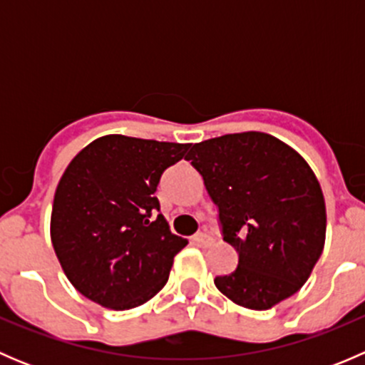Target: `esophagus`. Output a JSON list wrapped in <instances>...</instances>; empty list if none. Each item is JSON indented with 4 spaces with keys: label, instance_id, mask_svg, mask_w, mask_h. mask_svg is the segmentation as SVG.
<instances>
[{
    "label": "esophagus",
    "instance_id": "esophagus-1",
    "mask_svg": "<svg viewBox=\"0 0 365 365\" xmlns=\"http://www.w3.org/2000/svg\"><path fill=\"white\" fill-rule=\"evenodd\" d=\"M192 244L197 245V247H210V245L213 244L212 237H208V235H196V237H192Z\"/></svg>",
    "mask_w": 365,
    "mask_h": 365
}]
</instances>
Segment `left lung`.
<instances>
[{"instance_id":"left-lung-1","label":"left lung","mask_w":365,"mask_h":365,"mask_svg":"<svg viewBox=\"0 0 365 365\" xmlns=\"http://www.w3.org/2000/svg\"><path fill=\"white\" fill-rule=\"evenodd\" d=\"M187 160L219 206L224 242L238 267L215 277L222 295L267 311L295 295L325 245L327 210L314 171L292 146L264 132L196 143Z\"/></svg>"}]
</instances>
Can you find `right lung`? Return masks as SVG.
<instances>
[{
    "instance_id": "right-lung-1",
    "label": "right lung",
    "mask_w": 365,
    "mask_h": 365,
    "mask_svg": "<svg viewBox=\"0 0 365 365\" xmlns=\"http://www.w3.org/2000/svg\"><path fill=\"white\" fill-rule=\"evenodd\" d=\"M190 145L109 134L65 169L51 213V242L73 288L127 311L165 286L187 240L171 233L155 197L162 173Z\"/></svg>"
}]
</instances>
